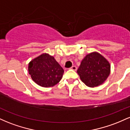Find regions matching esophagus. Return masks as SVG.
<instances>
[{
    "instance_id": "obj_1",
    "label": "esophagus",
    "mask_w": 130,
    "mask_h": 130,
    "mask_svg": "<svg viewBox=\"0 0 130 130\" xmlns=\"http://www.w3.org/2000/svg\"><path fill=\"white\" fill-rule=\"evenodd\" d=\"M70 69L74 70V71H76V70H77V67H76L75 65H73V66H72V67H71V68H70Z\"/></svg>"
}]
</instances>
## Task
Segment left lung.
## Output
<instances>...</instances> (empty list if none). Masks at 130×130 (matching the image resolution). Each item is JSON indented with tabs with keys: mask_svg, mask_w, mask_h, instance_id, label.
<instances>
[{
	"mask_svg": "<svg viewBox=\"0 0 130 130\" xmlns=\"http://www.w3.org/2000/svg\"><path fill=\"white\" fill-rule=\"evenodd\" d=\"M109 62L100 54H89L82 60L77 73L86 86L95 87L102 84L110 74Z\"/></svg>",
	"mask_w": 130,
	"mask_h": 130,
	"instance_id": "left-lung-1",
	"label": "left lung"
}]
</instances>
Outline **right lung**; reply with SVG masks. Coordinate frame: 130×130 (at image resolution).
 <instances>
[{
    "mask_svg": "<svg viewBox=\"0 0 130 130\" xmlns=\"http://www.w3.org/2000/svg\"><path fill=\"white\" fill-rule=\"evenodd\" d=\"M28 70L32 80L43 87H53L62 78L64 70L48 54H43L30 62Z\"/></svg>",
    "mask_w": 130,
    "mask_h": 130,
    "instance_id": "1",
    "label": "right lung"
}]
</instances>
